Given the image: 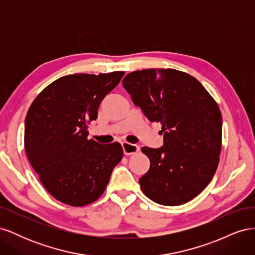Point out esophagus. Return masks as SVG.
Wrapping results in <instances>:
<instances>
[{
  "label": "esophagus",
  "instance_id": "34e87169",
  "mask_svg": "<svg viewBox=\"0 0 255 255\" xmlns=\"http://www.w3.org/2000/svg\"><path fill=\"white\" fill-rule=\"evenodd\" d=\"M122 149H123V153L126 154V155H132V154H135L136 152L139 151V146L137 144H133V143H129V142H122Z\"/></svg>",
  "mask_w": 255,
  "mask_h": 255
}]
</instances>
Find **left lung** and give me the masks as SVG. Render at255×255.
<instances>
[{
	"label": "left lung",
	"mask_w": 255,
	"mask_h": 255,
	"mask_svg": "<svg viewBox=\"0 0 255 255\" xmlns=\"http://www.w3.org/2000/svg\"><path fill=\"white\" fill-rule=\"evenodd\" d=\"M122 85L146 118L161 123L164 135L160 148H141L150 159L139 179L143 194L163 205L190 201L210 184L219 163L217 103L194 76L174 69L130 72Z\"/></svg>",
	"instance_id": "8db88e82"
}]
</instances>
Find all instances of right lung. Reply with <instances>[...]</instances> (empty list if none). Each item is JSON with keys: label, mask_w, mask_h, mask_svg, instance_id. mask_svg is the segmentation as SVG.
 Returning <instances> with one entry per match:
<instances>
[{"label": "right lung", "mask_w": 255, "mask_h": 255, "mask_svg": "<svg viewBox=\"0 0 255 255\" xmlns=\"http://www.w3.org/2000/svg\"><path fill=\"white\" fill-rule=\"evenodd\" d=\"M123 71L63 76L45 87L25 118L27 158L44 188L58 201L84 206L96 201L122 159L119 142L88 139L87 125L98 118L102 100Z\"/></svg>", "instance_id": "1"}]
</instances>
